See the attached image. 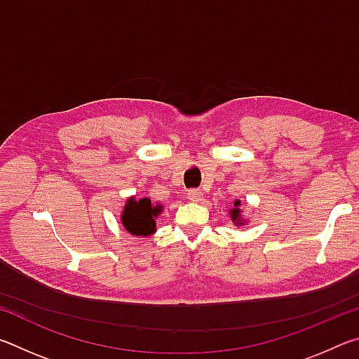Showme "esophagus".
Wrapping results in <instances>:
<instances>
[{
  "instance_id": "34e87169",
  "label": "esophagus",
  "mask_w": 359,
  "mask_h": 359,
  "mask_svg": "<svg viewBox=\"0 0 359 359\" xmlns=\"http://www.w3.org/2000/svg\"><path fill=\"white\" fill-rule=\"evenodd\" d=\"M187 198L190 199V201H201L203 193H201V190H196V188H193V190H188Z\"/></svg>"
}]
</instances>
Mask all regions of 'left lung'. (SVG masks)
Returning <instances> with one entry per match:
<instances>
[{
  "label": "left lung",
  "instance_id": "left-lung-1",
  "mask_svg": "<svg viewBox=\"0 0 359 359\" xmlns=\"http://www.w3.org/2000/svg\"><path fill=\"white\" fill-rule=\"evenodd\" d=\"M241 201L239 199H236L234 201V208L229 209V214H231V220H233L236 224H244V218L241 217Z\"/></svg>",
  "mask_w": 359,
  "mask_h": 359
}]
</instances>
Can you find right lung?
<instances>
[{
	"instance_id": "obj_1",
	"label": "right lung",
	"mask_w": 359,
	"mask_h": 359,
	"mask_svg": "<svg viewBox=\"0 0 359 359\" xmlns=\"http://www.w3.org/2000/svg\"><path fill=\"white\" fill-rule=\"evenodd\" d=\"M163 208L160 204H151L149 198H142L136 201L130 198L121 212V224L130 234L135 236H150L155 233V218L161 214Z\"/></svg>"
}]
</instances>
